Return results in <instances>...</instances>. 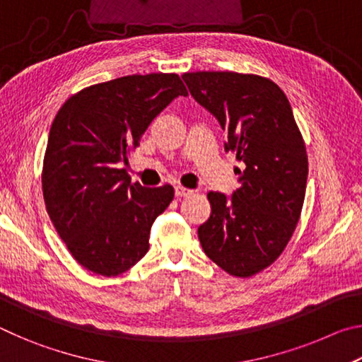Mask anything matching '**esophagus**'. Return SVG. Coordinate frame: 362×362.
I'll return each instance as SVG.
<instances>
[{
    "mask_svg": "<svg viewBox=\"0 0 362 362\" xmlns=\"http://www.w3.org/2000/svg\"><path fill=\"white\" fill-rule=\"evenodd\" d=\"M174 189H175L177 198H187V196H192L193 194V189L185 188V187H180V185H177Z\"/></svg>",
    "mask_w": 362,
    "mask_h": 362,
    "instance_id": "obj_1",
    "label": "esophagus"
}]
</instances>
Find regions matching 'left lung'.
Instances as JSON below:
<instances>
[{
	"mask_svg": "<svg viewBox=\"0 0 362 362\" xmlns=\"http://www.w3.org/2000/svg\"><path fill=\"white\" fill-rule=\"evenodd\" d=\"M193 99L226 132L240 188L207 193L211 217L198 236L209 259L233 276L249 278L278 259L302 212L308 156L286 94L272 79L235 71L182 76Z\"/></svg>",
	"mask_w": 362,
	"mask_h": 362,
	"instance_id": "1",
	"label": "left lung"
}]
</instances>
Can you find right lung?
I'll list each match as a JSON object with an SVG mask.
<instances>
[{
    "label": "right lung",
    "instance_id": "add662e5",
    "mask_svg": "<svg viewBox=\"0 0 362 362\" xmlns=\"http://www.w3.org/2000/svg\"><path fill=\"white\" fill-rule=\"evenodd\" d=\"M179 95L187 89L175 73L122 76L79 90L54 118L42 194L59 236L89 272L118 276L148 252L150 228L174 188L131 183L121 164Z\"/></svg>",
    "mask_w": 362,
    "mask_h": 362
}]
</instances>
